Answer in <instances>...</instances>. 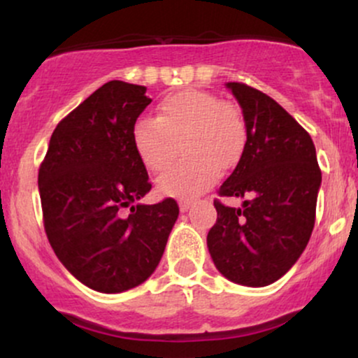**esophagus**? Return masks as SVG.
<instances>
[{
	"label": "esophagus",
	"instance_id": "esophagus-1",
	"mask_svg": "<svg viewBox=\"0 0 358 358\" xmlns=\"http://www.w3.org/2000/svg\"><path fill=\"white\" fill-rule=\"evenodd\" d=\"M192 203H193V200H192V199H180V200H178L180 210H182V212H187L188 208L192 207Z\"/></svg>",
	"mask_w": 358,
	"mask_h": 358
}]
</instances>
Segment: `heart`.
I'll list each match as a JSON object with an SVG mask.
<instances>
[{
  "mask_svg": "<svg viewBox=\"0 0 358 358\" xmlns=\"http://www.w3.org/2000/svg\"><path fill=\"white\" fill-rule=\"evenodd\" d=\"M131 141L139 162L159 175L175 163L178 145L185 158L158 182L171 196H193L210 188L219 170L239 163L248 145L242 110L210 92L185 89L159 101L155 119L134 122Z\"/></svg>",
  "mask_w": 358,
  "mask_h": 358,
  "instance_id": "1",
  "label": "heart"
}]
</instances>
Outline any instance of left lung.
I'll return each mask as SVG.
<instances>
[{
    "instance_id": "obj_1",
    "label": "left lung",
    "mask_w": 358,
    "mask_h": 358,
    "mask_svg": "<svg viewBox=\"0 0 358 358\" xmlns=\"http://www.w3.org/2000/svg\"><path fill=\"white\" fill-rule=\"evenodd\" d=\"M239 101L248 145L220 196L245 199L241 208L213 200L217 222L207 245L215 268L242 286H268L285 276L315 227L322 170L305 127L276 101L229 82Z\"/></svg>"
}]
</instances>
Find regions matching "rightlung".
I'll return each instance as SVG.
<instances>
[{
  "label": "right lung",
  "instance_id": "add662e5",
  "mask_svg": "<svg viewBox=\"0 0 358 358\" xmlns=\"http://www.w3.org/2000/svg\"><path fill=\"white\" fill-rule=\"evenodd\" d=\"M151 99L146 87L110 80L57 124L38 170L43 225L53 252L82 285L121 293L153 274L178 219L151 190L131 131Z\"/></svg>",
  "mask_w": 358,
  "mask_h": 358
}]
</instances>
